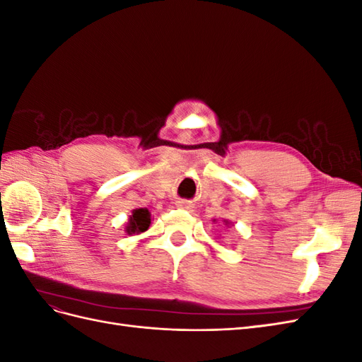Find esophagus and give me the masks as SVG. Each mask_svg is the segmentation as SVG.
Returning a JSON list of instances; mask_svg holds the SVG:
<instances>
[{
	"mask_svg": "<svg viewBox=\"0 0 362 362\" xmlns=\"http://www.w3.org/2000/svg\"><path fill=\"white\" fill-rule=\"evenodd\" d=\"M177 206L178 208H184V210H190V208H193V205L187 204V202H182V201H178L177 202Z\"/></svg>",
	"mask_w": 362,
	"mask_h": 362,
	"instance_id": "esophagus-1",
	"label": "esophagus"
}]
</instances>
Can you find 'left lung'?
<instances>
[{"instance_id": "left-lung-1", "label": "left lung", "mask_w": 362, "mask_h": 362, "mask_svg": "<svg viewBox=\"0 0 362 362\" xmlns=\"http://www.w3.org/2000/svg\"><path fill=\"white\" fill-rule=\"evenodd\" d=\"M225 225H226V226H228V225H229V222H228V221H225Z\"/></svg>"}]
</instances>
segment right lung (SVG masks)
Listing matches in <instances>:
<instances>
[{"mask_svg":"<svg viewBox=\"0 0 362 362\" xmlns=\"http://www.w3.org/2000/svg\"><path fill=\"white\" fill-rule=\"evenodd\" d=\"M151 225V213L148 208H137L133 210V214L129 216L125 231L127 234H141L145 233Z\"/></svg>","mask_w":362,"mask_h":362,"instance_id":"right-lung-1","label":"right lung"}]
</instances>
